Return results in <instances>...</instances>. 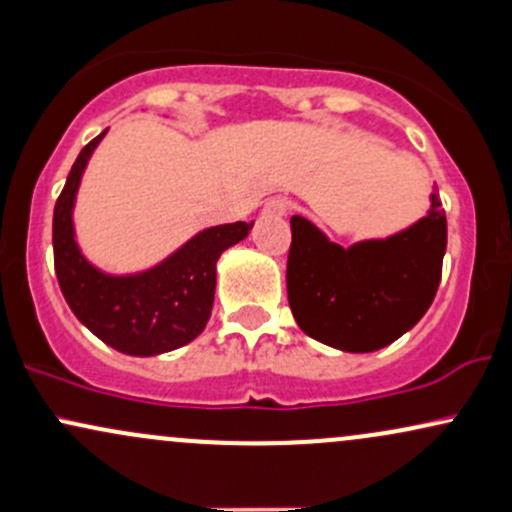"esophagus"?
I'll list each match as a JSON object with an SVG mask.
<instances>
[{"label": "esophagus", "instance_id": "1", "mask_svg": "<svg viewBox=\"0 0 512 512\" xmlns=\"http://www.w3.org/2000/svg\"><path fill=\"white\" fill-rule=\"evenodd\" d=\"M289 199L284 197H272L267 204H264V216H286L289 214Z\"/></svg>", "mask_w": 512, "mask_h": 512}]
</instances>
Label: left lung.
I'll use <instances>...</instances> for the list:
<instances>
[{
	"label": "left lung",
	"instance_id": "left-lung-1",
	"mask_svg": "<svg viewBox=\"0 0 512 512\" xmlns=\"http://www.w3.org/2000/svg\"><path fill=\"white\" fill-rule=\"evenodd\" d=\"M286 291L298 327L351 354H368L409 332L436 298L448 221L431 192L424 219L387 238L342 248L313 221L291 216Z\"/></svg>",
	"mask_w": 512,
	"mask_h": 512
}]
</instances>
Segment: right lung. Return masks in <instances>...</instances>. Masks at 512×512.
<instances>
[{"label": "right lung", "instance_id": "obj_1", "mask_svg": "<svg viewBox=\"0 0 512 512\" xmlns=\"http://www.w3.org/2000/svg\"><path fill=\"white\" fill-rule=\"evenodd\" d=\"M105 132L76 156L55 204L52 248L57 281L72 313L101 342L127 356L166 354L204 332L214 305L216 262L223 250L248 238L255 221L204 228L144 272H103L86 260L76 243L74 204L84 170Z\"/></svg>", "mask_w": 512, "mask_h": 512}]
</instances>
